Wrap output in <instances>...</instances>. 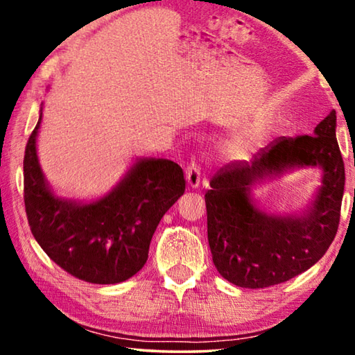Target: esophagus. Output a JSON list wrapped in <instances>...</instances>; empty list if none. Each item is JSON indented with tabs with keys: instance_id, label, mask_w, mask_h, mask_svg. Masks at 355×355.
<instances>
[{
	"instance_id": "obj_1",
	"label": "esophagus",
	"mask_w": 355,
	"mask_h": 355,
	"mask_svg": "<svg viewBox=\"0 0 355 355\" xmlns=\"http://www.w3.org/2000/svg\"><path fill=\"white\" fill-rule=\"evenodd\" d=\"M186 182H188L189 188H199L200 183V167L197 166L194 161L189 163V166L186 167Z\"/></svg>"
}]
</instances>
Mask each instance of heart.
I'll use <instances>...</instances> for the list:
<instances>
[{
  "instance_id": "obj_1",
  "label": "heart",
  "mask_w": 355,
  "mask_h": 355,
  "mask_svg": "<svg viewBox=\"0 0 355 355\" xmlns=\"http://www.w3.org/2000/svg\"><path fill=\"white\" fill-rule=\"evenodd\" d=\"M254 137L245 133L225 141L224 146H222V152L228 159H241L254 150Z\"/></svg>"
}]
</instances>
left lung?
<instances>
[{
  "label": "left lung",
  "instance_id": "1",
  "mask_svg": "<svg viewBox=\"0 0 355 355\" xmlns=\"http://www.w3.org/2000/svg\"><path fill=\"white\" fill-rule=\"evenodd\" d=\"M336 114L313 136H280L252 161H235L216 173L205 194L208 243L222 277L241 288H266L307 271L326 254L338 230L345 163L336 142ZM320 168L322 184L300 212L268 214L253 186L296 168Z\"/></svg>",
  "mask_w": 355,
  "mask_h": 355
}]
</instances>
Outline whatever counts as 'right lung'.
<instances>
[{"label":"right lung","instance_id":"right-lung-1","mask_svg":"<svg viewBox=\"0 0 355 355\" xmlns=\"http://www.w3.org/2000/svg\"><path fill=\"white\" fill-rule=\"evenodd\" d=\"M39 122L23 159L25 208L35 241L64 271L89 284L133 277L148 258L159 220L184 192L183 171L164 158H136L114 188L83 202L58 196L37 156Z\"/></svg>","mask_w":355,"mask_h":355}]
</instances>
